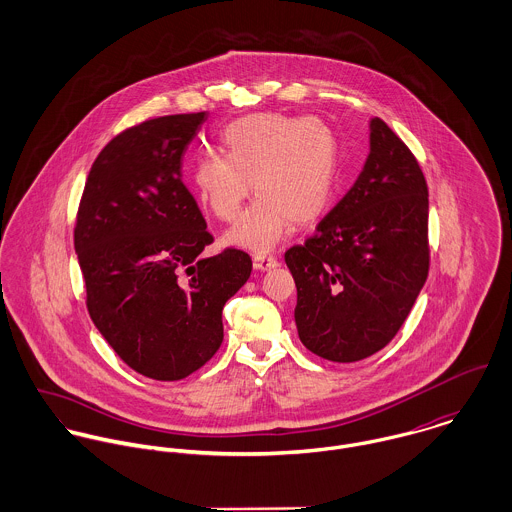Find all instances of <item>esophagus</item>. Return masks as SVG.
<instances>
[{"label":"esophagus","mask_w":512,"mask_h":512,"mask_svg":"<svg viewBox=\"0 0 512 512\" xmlns=\"http://www.w3.org/2000/svg\"><path fill=\"white\" fill-rule=\"evenodd\" d=\"M252 262H254V268L258 270H272L278 266V258L274 254H258L254 256Z\"/></svg>","instance_id":"1"}]
</instances>
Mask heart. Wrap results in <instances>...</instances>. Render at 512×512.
Instances as JSON below:
<instances>
[{
    "mask_svg": "<svg viewBox=\"0 0 512 512\" xmlns=\"http://www.w3.org/2000/svg\"><path fill=\"white\" fill-rule=\"evenodd\" d=\"M224 153L201 155L193 169L199 201L224 222L240 215L254 183L260 195L228 230L226 242L266 252L295 224L319 219L331 205L339 144L319 118L250 114L222 136Z\"/></svg>",
    "mask_w": 512,
    "mask_h": 512,
    "instance_id": "heart-1",
    "label": "heart"
}]
</instances>
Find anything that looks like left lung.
Returning a JSON list of instances; mask_svg holds the SVG:
<instances>
[{
  "instance_id": "8db88e82",
  "label": "left lung",
  "mask_w": 512,
  "mask_h": 512,
  "mask_svg": "<svg viewBox=\"0 0 512 512\" xmlns=\"http://www.w3.org/2000/svg\"><path fill=\"white\" fill-rule=\"evenodd\" d=\"M428 183L418 159L380 118L351 191L286 252L301 343L321 359L355 363L384 349L430 272Z\"/></svg>"
}]
</instances>
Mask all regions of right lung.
<instances>
[{
	"label": "right lung",
	"instance_id": "obj_1",
	"mask_svg": "<svg viewBox=\"0 0 512 512\" xmlns=\"http://www.w3.org/2000/svg\"><path fill=\"white\" fill-rule=\"evenodd\" d=\"M207 112L151 118L98 153L80 197L74 250L86 309L116 355L153 380H181L222 343V307L252 272L244 250L213 244L181 159Z\"/></svg>",
	"mask_w": 512,
	"mask_h": 512
}]
</instances>
